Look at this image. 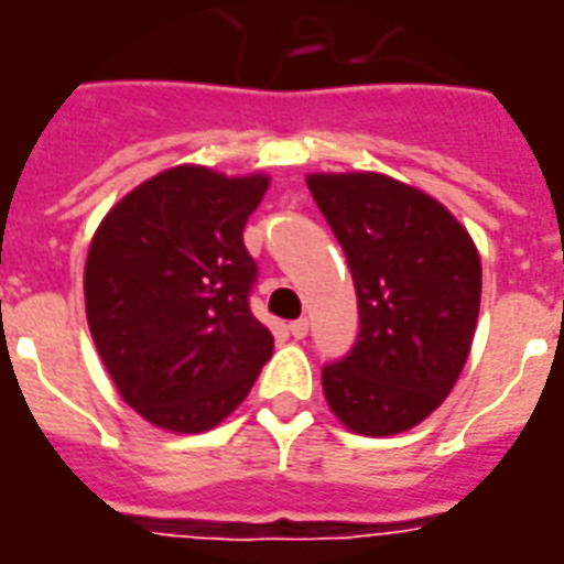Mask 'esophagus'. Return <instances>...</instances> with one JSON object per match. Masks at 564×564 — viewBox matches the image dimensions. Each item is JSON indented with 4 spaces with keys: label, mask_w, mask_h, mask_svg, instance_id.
<instances>
[{
    "label": "esophagus",
    "mask_w": 564,
    "mask_h": 564,
    "mask_svg": "<svg viewBox=\"0 0 564 564\" xmlns=\"http://www.w3.org/2000/svg\"><path fill=\"white\" fill-rule=\"evenodd\" d=\"M288 329H291V335H294V338H305V335H308V321H305V317H300V321H291V326H288Z\"/></svg>",
    "instance_id": "obj_1"
}]
</instances>
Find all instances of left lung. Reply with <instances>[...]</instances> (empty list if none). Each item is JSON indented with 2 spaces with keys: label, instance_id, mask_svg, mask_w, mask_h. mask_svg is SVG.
Masks as SVG:
<instances>
[{
  "label": "left lung",
  "instance_id": "obj_1",
  "mask_svg": "<svg viewBox=\"0 0 564 564\" xmlns=\"http://www.w3.org/2000/svg\"><path fill=\"white\" fill-rule=\"evenodd\" d=\"M308 191L341 243L359 335L323 365L326 403L359 435H397L435 412L468 361L482 291L459 220L379 173H317Z\"/></svg>",
  "mask_w": 564,
  "mask_h": 564
}]
</instances>
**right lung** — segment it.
I'll return each mask as SVG.
<instances>
[{
  "instance_id": "1",
  "label": "right lung",
  "mask_w": 564,
  "mask_h": 564,
  "mask_svg": "<svg viewBox=\"0 0 564 564\" xmlns=\"http://www.w3.org/2000/svg\"><path fill=\"white\" fill-rule=\"evenodd\" d=\"M264 191L268 176L173 167L96 229L85 264L90 335L120 397L161 430L217 426L273 356V335L250 312L259 264L243 247Z\"/></svg>"
}]
</instances>
